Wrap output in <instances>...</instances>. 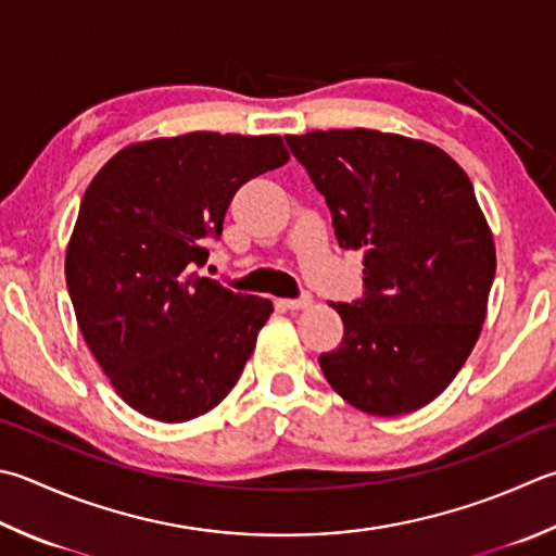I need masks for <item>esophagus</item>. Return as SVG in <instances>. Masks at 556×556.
<instances>
[{
	"mask_svg": "<svg viewBox=\"0 0 556 556\" xmlns=\"http://www.w3.org/2000/svg\"><path fill=\"white\" fill-rule=\"evenodd\" d=\"M312 302V295L309 292H302L300 298H290V300H282V305H286L288 309H302V307H307Z\"/></svg>",
	"mask_w": 556,
	"mask_h": 556,
	"instance_id": "1",
	"label": "esophagus"
}]
</instances>
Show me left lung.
Wrapping results in <instances>:
<instances>
[{"instance_id":"left-lung-1","label":"left lung","mask_w":556,"mask_h":556,"mask_svg":"<svg viewBox=\"0 0 556 556\" xmlns=\"http://www.w3.org/2000/svg\"><path fill=\"white\" fill-rule=\"evenodd\" d=\"M327 201L341 249H358L363 295L337 307L343 341L319 365L345 402L416 412L463 368L486 317L494 237L472 181L428 142L377 130L288 135Z\"/></svg>"}]
</instances>
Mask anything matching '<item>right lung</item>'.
<instances>
[{
    "instance_id": "add662e5",
    "label": "right lung",
    "mask_w": 556,
    "mask_h": 556,
    "mask_svg": "<svg viewBox=\"0 0 556 556\" xmlns=\"http://www.w3.org/2000/svg\"><path fill=\"white\" fill-rule=\"evenodd\" d=\"M286 162L278 135L188 132L130 144L93 176L67 247V292L135 412L181 424L237 384L274 305L198 270L239 188Z\"/></svg>"
}]
</instances>
